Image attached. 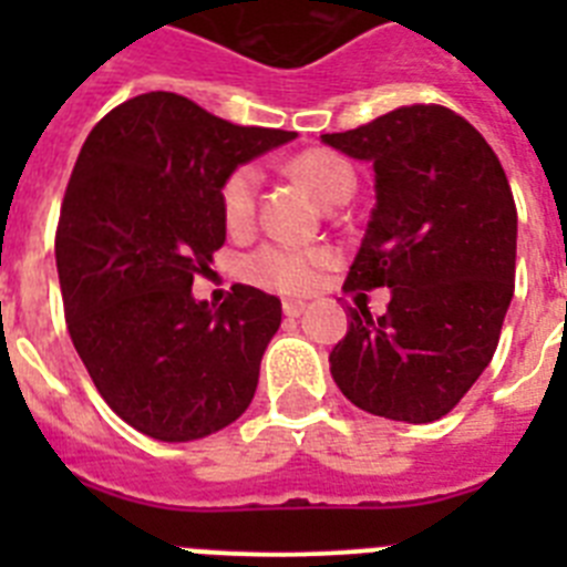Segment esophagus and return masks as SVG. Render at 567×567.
<instances>
[{
	"label": "esophagus",
	"instance_id": "1",
	"mask_svg": "<svg viewBox=\"0 0 567 567\" xmlns=\"http://www.w3.org/2000/svg\"><path fill=\"white\" fill-rule=\"evenodd\" d=\"M303 312H307V303H303V300H284V315H287V318H300Z\"/></svg>",
	"mask_w": 567,
	"mask_h": 567
}]
</instances>
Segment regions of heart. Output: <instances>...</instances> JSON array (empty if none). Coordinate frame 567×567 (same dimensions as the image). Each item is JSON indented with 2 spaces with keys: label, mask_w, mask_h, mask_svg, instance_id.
<instances>
[{
  "label": "heart",
  "mask_w": 567,
  "mask_h": 567,
  "mask_svg": "<svg viewBox=\"0 0 567 567\" xmlns=\"http://www.w3.org/2000/svg\"><path fill=\"white\" fill-rule=\"evenodd\" d=\"M292 175L307 184L323 204H343L354 189L352 167L332 150H303L289 162ZM258 207V169L252 164H238L224 175L218 187V209L229 233H244L252 227ZM334 252L327 247H289V244H264L240 260V275L255 287L275 289L284 295L309 292L318 272L329 267Z\"/></svg>",
  "instance_id": "1"
}]
</instances>
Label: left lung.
<instances>
[{
	"mask_svg": "<svg viewBox=\"0 0 567 567\" xmlns=\"http://www.w3.org/2000/svg\"><path fill=\"white\" fill-rule=\"evenodd\" d=\"M320 138L374 167L378 204L343 289H392L380 318L349 309L334 383L363 412L434 423L491 363L514 298L517 204L503 164L443 104Z\"/></svg>",
	"mask_w": 567,
	"mask_h": 567,
	"instance_id": "1",
	"label": "left lung"
}]
</instances>
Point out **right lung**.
Segmentation results:
<instances>
[{
    "label": "right lung",
    "instance_id": "obj_1",
    "mask_svg": "<svg viewBox=\"0 0 567 567\" xmlns=\"http://www.w3.org/2000/svg\"><path fill=\"white\" fill-rule=\"evenodd\" d=\"M292 138L164 90L90 130L59 213V287L90 380L135 432L187 443L252 403L280 300L235 284L213 309L193 298V278L213 272L227 240L224 175Z\"/></svg>",
    "mask_w": 567,
    "mask_h": 567
}]
</instances>
